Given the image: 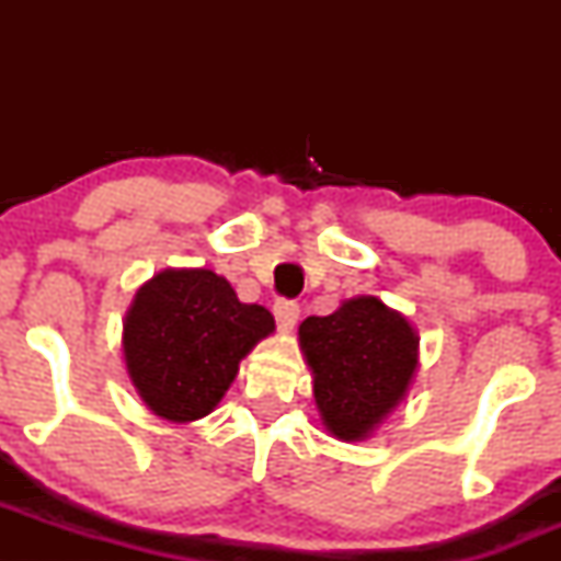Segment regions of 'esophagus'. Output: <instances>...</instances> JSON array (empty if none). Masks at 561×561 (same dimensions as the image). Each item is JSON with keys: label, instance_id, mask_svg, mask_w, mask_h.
Segmentation results:
<instances>
[{"label": "esophagus", "instance_id": "34e87169", "mask_svg": "<svg viewBox=\"0 0 561 561\" xmlns=\"http://www.w3.org/2000/svg\"><path fill=\"white\" fill-rule=\"evenodd\" d=\"M274 317L279 321V327H293L295 321L300 317V306L295 300H287V298H279L274 302Z\"/></svg>", "mask_w": 561, "mask_h": 561}]
</instances>
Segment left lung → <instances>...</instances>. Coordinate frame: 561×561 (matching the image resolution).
<instances>
[{"instance_id": "obj_1", "label": "left lung", "mask_w": 561, "mask_h": 561, "mask_svg": "<svg viewBox=\"0 0 561 561\" xmlns=\"http://www.w3.org/2000/svg\"><path fill=\"white\" fill-rule=\"evenodd\" d=\"M298 334L319 414L340 440L369 435L409 390L420 337L382 300H347L330 317H308Z\"/></svg>"}]
</instances>
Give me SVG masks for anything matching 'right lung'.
Returning <instances> with one entry per match:
<instances>
[{
	"mask_svg": "<svg viewBox=\"0 0 561 561\" xmlns=\"http://www.w3.org/2000/svg\"><path fill=\"white\" fill-rule=\"evenodd\" d=\"M272 332V313L240 302L224 276L165 268L126 313V369L158 416L192 422L216 409L242 358Z\"/></svg>",
	"mask_w": 561,
	"mask_h": 561,
	"instance_id": "1",
	"label": "right lung"
}]
</instances>
